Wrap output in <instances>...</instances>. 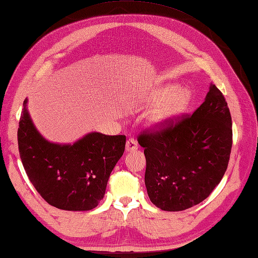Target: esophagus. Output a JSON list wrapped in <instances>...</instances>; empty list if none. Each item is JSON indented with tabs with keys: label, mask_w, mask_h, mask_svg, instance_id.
Returning a JSON list of instances; mask_svg holds the SVG:
<instances>
[{
	"label": "esophagus",
	"mask_w": 258,
	"mask_h": 258,
	"mask_svg": "<svg viewBox=\"0 0 258 258\" xmlns=\"http://www.w3.org/2000/svg\"><path fill=\"white\" fill-rule=\"evenodd\" d=\"M138 149V144H137V141L135 139H129L127 141V144H125V150L128 152L130 151H135Z\"/></svg>",
	"instance_id": "obj_1"
}]
</instances>
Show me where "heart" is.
Masks as SVG:
<instances>
[{
  "mask_svg": "<svg viewBox=\"0 0 258 258\" xmlns=\"http://www.w3.org/2000/svg\"><path fill=\"white\" fill-rule=\"evenodd\" d=\"M193 99V94L190 89L182 88L175 84H167L156 89L153 94V101L156 104L166 102L161 108L153 113L152 122L154 124L164 125L173 121L182 113H184Z\"/></svg>",
  "mask_w": 258,
  "mask_h": 258,
  "instance_id": "b5f03b06",
  "label": "heart"
}]
</instances>
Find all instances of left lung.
I'll list each match as a JSON object with an SVG mask.
<instances>
[{
  "instance_id": "left-lung-1",
  "label": "left lung",
  "mask_w": 258,
  "mask_h": 258,
  "mask_svg": "<svg viewBox=\"0 0 258 258\" xmlns=\"http://www.w3.org/2000/svg\"><path fill=\"white\" fill-rule=\"evenodd\" d=\"M145 148V183L150 201L163 211L190 209L204 201L227 169L233 144L232 117L215 85L192 114H182L138 137Z\"/></svg>"
}]
</instances>
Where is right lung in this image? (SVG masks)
<instances>
[{"label":"right lung","instance_id":"1","mask_svg":"<svg viewBox=\"0 0 258 258\" xmlns=\"http://www.w3.org/2000/svg\"><path fill=\"white\" fill-rule=\"evenodd\" d=\"M20 118L17 141L23 167L36 191L48 204L66 211L95 209L125 146V136L86 135L73 145L44 139L26 109Z\"/></svg>","mask_w":258,"mask_h":258}]
</instances>
